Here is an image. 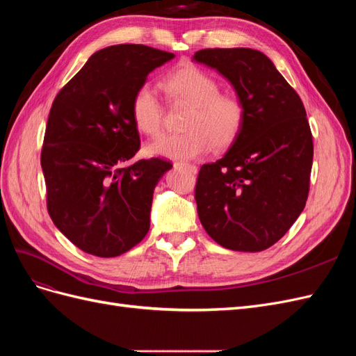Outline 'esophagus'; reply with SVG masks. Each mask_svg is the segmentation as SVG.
I'll return each mask as SVG.
<instances>
[{"mask_svg": "<svg viewBox=\"0 0 356 356\" xmlns=\"http://www.w3.org/2000/svg\"><path fill=\"white\" fill-rule=\"evenodd\" d=\"M174 166L175 168H186V169H188L191 172V174H196V172H197V166L186 163V161H175Z\"/></svg>", "mask_w": 356, "mask_h": 356, "instance_id": "esophagus-1", "label": "esophagus"}]
</instances>
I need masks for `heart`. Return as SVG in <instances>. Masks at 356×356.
<instances>
[{
  "label": "heart",
  "instance_id": "heart-1",
  "mask_svg": "<svg viewBox=\"0 0 356 356\" xmlns=\"http://www.w3.org/2000/svg\"><path fill=\"white\" fill-rule=\"evenodd\" d=\"M163 88L172 99L190 105L184 134L168 135L147 145V153L169 159H196L215 148L229 147L245 122V105L236 93L220 92L211 74L195 65H182L168 74ZM135 127L147 136L161 132V106L152 86L143 84L131 102Z\"/></svg>",
  "mask_w": 356,
  "mask_h": 356
}]
</instances>
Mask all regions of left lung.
<instances>
[{"instance_id": "left-lung-1", "label": "left lung", "mask_w": 356, "mask_h": 356, "mask_svg": "<svg viewBox=\"0 0 356 356\" xmlns=\"http://www.w3.org/2000/svg\"><path fill=\"white\" fill-rule=\"evenodd\" d=\"M193 60L217 70L245 105L243 126L229 152L199 170V220L227 250H267L307 200L314 141L305 105L258 50L203 49Z\"/></svg>"}]
</instances>
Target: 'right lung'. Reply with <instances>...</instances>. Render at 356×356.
<instances>
[{
  "instance_id": "add662e5",
  "label": "right lung",
  "mask_w": 356,
  "mask_h": 356,
  "mask_svg": "<svg viewBox=\"0 0 356 356\" xmlns=\"http://www.w3.org/2000/svg\"><path fill=\"white\" fill-rule=\"evenodd\" d=\"M174 58L143 44L105 47L53 101L41 149L47 209L84 252L122 255L148 233L154 188L172 163L153 157L123 166L141 144L131 102L147 75Z\"/></svg>"
}]
</instances>
